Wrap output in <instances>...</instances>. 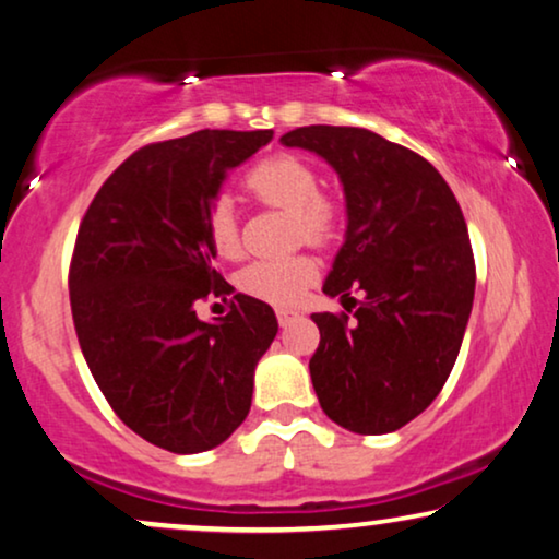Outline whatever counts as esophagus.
Here are the masks:
<instances>
[{
	"instance_id": "esophagus-1",
	"label": "esophagus",
	"mask_w": 559,
	"mask_h": 559,
	"mask_svg": "<svg viewBox=\"0 0 559 559\" xmlns=\"http://www.w3.org/2000/svg\"><path fill=\"white\" fill-rule=\"evenodd\" d=\"M297 316H300V312L293 310V308H277V320H280V325H282V328L293 323V320H295Z\"/></svg>"
}]
</instances>
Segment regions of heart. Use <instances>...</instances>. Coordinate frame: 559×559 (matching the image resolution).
I'll return each mask as SVG.
<instances>
[{"label":"heart","instance_id":"obj_1","mask_svg":"<svg viewBox=\"0 0 559 559\" xmlns=\"http://www.w3.org/2000/svg\"><path fill=\"white\" fill-rule=\"evenodd\" d=\"M243 188L259 203L289 211V226L297 241L328 243L338 231V209L320 195V178L297 155L264 157L243 175ZM203 231L211 249L224 259H236L241 251L239 218L228 198H213L205 205ZM318 277V264L310 254H293L282 259H257L243 266L236 285L243 295L270 305H293Z\"/></svg>","mask_w":559,"mask_h":559}]
</instances>
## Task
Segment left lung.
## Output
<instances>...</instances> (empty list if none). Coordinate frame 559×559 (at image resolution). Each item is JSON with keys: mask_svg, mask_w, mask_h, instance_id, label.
Here are the masks:
<instances>
[{"mask_svg": "<svg viewBox=\"0 0 559 559\" xmlns=\"http://www.w3.org/2000/svg\"><path fill=\"white\" fill-rule=\"evenodd\" d=\"M280 142L323 157L346 193V241L323 293L358 308L354 320L310 316L320 407L350 432L400 430L445 386L471 318L476 262L461 205L425 157L369 129L312 124Z\"/></svg>", "mask_w": 559, "mask_h": 559, "instance_id": "obj_1", "label": "left lung"}]
</instances>
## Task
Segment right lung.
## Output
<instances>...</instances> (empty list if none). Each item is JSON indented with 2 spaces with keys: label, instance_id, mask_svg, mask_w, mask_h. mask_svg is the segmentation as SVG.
<instances>
[{
  "label": "right lung",
  "instance_id": "obj_1",
  "mask_svg": "<svg viewBox=\"0 0 559 559\" xmlns=\"http://www.w3.org/2000/svg\"><path fill=\"white\" fill-rule=\"evenodd\" d=\"M272 134L201 129L136 150L75 236L68 289L83 358L121 423L170 453L216 448L247 419L277 335L270 305L241 293L216 323L195 316L201 300L234 293L211 266L205 205Z\"/></svg>",
  "mask_w": 559,
  "mask_h": 559
}]
</instances>
